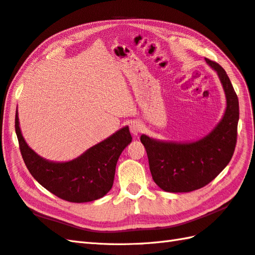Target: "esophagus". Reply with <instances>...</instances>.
<instances>
[{"label": "esophagus", "instance_id": "esophagus-1", "mask_svg": "<svg viewBox=\"0 0 255 255\" xmlns=\"http://www.w3.org/2000/svg\"><path fill=\"white\" fill-rule=\"evenodd\" d=\"M129 128H130V132L132 133V136H138L142 130V125L139 122H132Z\"/></svg>", "mask_w": 255, "mask_h": 255}]
</instances>
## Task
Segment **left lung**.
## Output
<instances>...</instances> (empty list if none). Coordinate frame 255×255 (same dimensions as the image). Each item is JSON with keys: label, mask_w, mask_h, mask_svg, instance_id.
I'll return each instance as SVG.
<instances>
[{"label": "left lung", "mask_w": 255, "mask_h": 255, "mask_svg": "<svg viewBox=\"0 0 255 255\" xmlns=\"http://www.w3.org/2000/svg\"><path fill=\"white\" fill-rule=\"evenodd\" d=\"M217 72L226 96V110L220 122L208 134L186 142L165 141L141 134L150 172L161 189L188 193L207 185L228 165L237 143L239 101L225 70L205 59Z\"/></svg>", "instance_id": "8db88e82"}]
</instances>
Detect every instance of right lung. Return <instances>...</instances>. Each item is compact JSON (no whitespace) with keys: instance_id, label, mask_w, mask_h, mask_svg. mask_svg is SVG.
<instances>
[{"instance_id":"1","label":"right lung","mask_w":255,"mask_h":255,"mask_svg":"<svg viewBox=\"0 0 255 255\" xmlns=\"http://www.w3.org/2000/svg\"><path fill=\"white\" fill-rule=\"evenodd\" d=\"M15 131L30 174L50 193L72 203L93 202L111 191L119 155L132 140L129 127L125 126L78 158L55 162L42 158L27 144L21 134L17 112Z\"/></svg>"}]
</instances>
